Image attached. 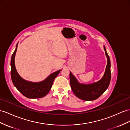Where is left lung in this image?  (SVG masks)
Masks as SVG:
<instances>
[{
  "mask_svg": "<svg viewBox=\"0 0 130 130\" xmlns=\"http://www.w3.org/2000/svg\"><path fill=\"white\" fill-rule=\"evenodd\" d=\"M104 48L108 59L107 65L104 76L99 81L91 84H80L72 73L70 72V82L72 91L76 97L84 101H91L97 99L109 87L111 79L110 60L105 46Z\"/></svg>",
  "mask_w": 130,
  "mask_h": 130,
  "instance_id": "obj_1",
  "label": "left lung"
}]
</instances>
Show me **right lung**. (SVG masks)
<instances>
[{"label": "right lung", "instance_id": "1", "mask_svg": "<svg viewBox=\"0 0 130 130\" xmlns=\"http://www.w3.org/2000/svg\"><path fill=\"white\" fill-rule=\"evenodd\" d=\"M18 45V43L11 59V77L13 84L20 92L28 98L35 99L44 97L51 90L53 81L61 70L52 73L41 82H32L25 80L19 75L15 68V57Z\"/></svg>", "mask_w": 130, "mask_h": 130}]
</instances>
